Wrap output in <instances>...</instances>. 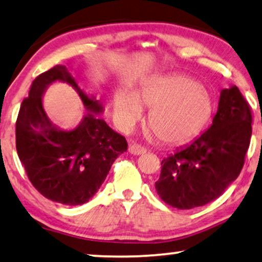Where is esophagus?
<instances>
[{
	"label": "esophagus",
	"instance_id": "1",
	"mask_svg": "<svg viewBox=\"0 0 262 262\" xmlns=\"http://www.w3.org/2000/svg\"><path fill=\"white\" fill-rule=\"evenodd\" d=\"M128 150H129V153L133 155H141L146 153V148L140 146L138 143H133L129 144V148H128Z\"/></svg>",
	"mask_w": 262,
	"mask_h": 262
}]
</instances>
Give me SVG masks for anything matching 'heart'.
<instances>
[{
  "label": "heart",
  "mask_w": 262,
  "mask_h": 262,
  "mask_svg": "<svg viewBox=\"0 0 262 262\" xmlns=\"http://www.w3.org/2000/svg\"><path fill=\"white\" fill-rule=\"evenodd\" d=\"M141 108L151 109L148 126L163 143L182 146L200 134L214 112L210 94L187 76L158 77L134 97L122 95L115 101L120 126L129 130L141 116Z\"/></svg>",
  "instance_id": "b5f03b06"
}]
</instances>
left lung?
<instances>
[{
    "label": "left lung",
    "mask_w": 262,
    "mask_h": 262,
    "mask_svg": "<svg viewBox=\"0 0 262 262\" xmlns=\"http://www.w3.org/2000/svg\"><path fill=\"white\" fill-rule=\"evenodd\" d=\"M252 111L236 85L224 89L213 124L188 147L161 161L155 189L178 209L209 204L239 177L252 135Z\"/></svg>",
    "instance_id": "obj_1"
}]
</instances>
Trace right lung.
I'll use <instances>...</instances> for the list:
<instances>
[{"label": "right lung", "mask_w": 262, "mask_h": 262, "mask_svg": "<svg viewBox=\"0 0 262 262\" xmlns=\"http://www.w3.org/2000/svg\"><path fill=\"white\" fill-rule=\"evenodd\" d=\"M56 80L77 88L68 69L60 64L33 81L17 115L16 150L38 193L58 204L83 205L97 192L113 162L127 150L128 144L124 136L95 118L94 113L101 112L102 107L80 91L88 109L82 122L70 132L53 127L42 107V94Z\"/></svg>", "instance_id": "right-lung-1"}]
</instances>
